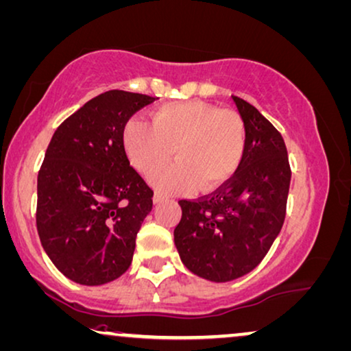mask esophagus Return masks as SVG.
Instances as JSON below:
<instances>
[{
    "mask_svg": "<svg viewBox=\"0 0 351 351\" xmlns=\"http://www.w3.org/2000/svg\"><path fill=\"white\" fill-rule=\"evenodd\" d=\"M164 194H162V192H156L154 194V204H159V202H162L164 200Z\"/></svg>",
    "mask_w": 351,
    "mask_h": 351,
    "instance_id": "34e87169",
    "label": "esophagus"
}]
</instances>
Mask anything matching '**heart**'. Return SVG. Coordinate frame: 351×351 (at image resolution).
I'll return each mask as SVG.
<instances>
[{"label":"heart","mask_w":351,"mask_h":351,"mask_svg":"<svg viewBox=\"0 0 351 351\" xmlns=\"http://www.w3.org/2000/svg\"><path fill=\"white\" fill-rule=\"evenodd\" d=\"M151 125L128 121L122 143L132 165L149 176L175 159L178 164L157 175L164 191L184 192L199 186L213 192L239 171L246 149V125L234 110L200 100L167 103L151 112Z\"/></svg>","instance_id":"obj_1"}]
</instances>
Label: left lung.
Masks as SVG:
<instances>
[{"label": "left lung", "mask_w": 351, "mask_h": 351, "mask_svg": "<svg viewBox=\"0 0 351 351\" xmlns=\"http://www.w3.org/2000/svg\"><path fill=\"white\" fill-rule=\"evenodd\" d=\"M246 125V149L235 176L199 199L180 200L175 245L191 272L230 281L269 253L286 216L291 167L281 133L243 98L232 95Z\"/></svg>", "instance_id": "left-lung-1"}]
</instances>
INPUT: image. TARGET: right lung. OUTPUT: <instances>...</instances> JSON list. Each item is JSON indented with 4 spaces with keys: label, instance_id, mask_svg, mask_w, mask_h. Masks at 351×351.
I'll return each mask as SVG.
<instances>
[{
    "label": "right lung",
    "instance_id": "right-lung-1",
    "mask_svg": "<svg viewBox=\"0 0 351 351\" xmlns=\"http://www.w3.org/2000/svg\"><path fill=\"white\" fill-rule=\"evenodd\" d=\"M154 97L108 90L66 117L38 173L36 227L53 265L79 285L119 278L154 191L130 165L122 133Z\"/></svg>",
    "mask_w": 351,
    "mask_h": 351
}]
</instances>
